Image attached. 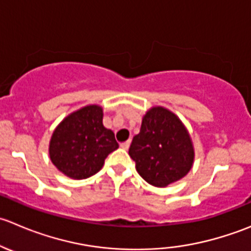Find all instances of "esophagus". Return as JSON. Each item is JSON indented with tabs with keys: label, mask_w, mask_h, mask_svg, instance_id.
<instances>
[{
	"label": "esophagus",
	"mask_w": 251,
	"mask_h": 251,
	"mask_svg": "<svg viewBox=\"0 0 251 251\" xmlns=\"http://www.w3.org/2000/svg\"><path fill=\"white\" fill-rule=\"evenodd\" d=\"M129 146H130V141H126V143L121 144V148H122L123 150H128Z\"/></svg>",
	"instance_id": "1"
}]
</instances>
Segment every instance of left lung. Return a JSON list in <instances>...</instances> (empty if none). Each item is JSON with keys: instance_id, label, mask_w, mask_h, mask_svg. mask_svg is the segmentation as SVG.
I'll return each mask as SVG.
<instances>
[{"instance_id": "1", "label": "left lung", "mask_w": 251, "mask_h": 251, "mask_svg": "<svg viewBox=\"0 0 251 251\" xmlns=\"http://www.w3.org/2000/svg\"><path fill=\"white\" fill-rule=\"evenodd\" d=\"M129 156L135 161L136 171L144 180L165 188L189 173L195 151L189 131L179 117L168 108L153 106L144 115Z\"/></svg>"}]
</instances>
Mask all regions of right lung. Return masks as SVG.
<instances>
[{
  "label": "right lung",
  "mask_w": 251,
  "mask_h": 251,
  "mask_svg": "<svg viewBox=\"0 0 251 251\" xmlns=\"http://www.w3.org/2000/svg\"><path fill=\"white\" fill-rule=\"evenodd\" d=\"M100 105L69 113L54 128L49 155L54 167L72 179H85L102 168L108 153L118 149L115 133L102 123Z\"/></svg>",
  "instance_id": "add662e5"
}]
</instances>
